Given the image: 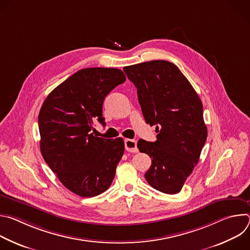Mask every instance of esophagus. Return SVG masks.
I'll return each mask as SVG.
<instances>
[{
    "label": "esophagus",
    "instance_id": "esophagus-1",
    "mask_svg": "<svg viewBox=\"0 0 250 250\" xmlns=\"http://www.w3.org/2000/svg\"><path fill=\"white\" fill-rule=\"evenodd\" d=\"M125 150H127L128 152H137V146H136V140L133 139H125Z\"/></svg>",
    "mask_w": 250,
    "mask_h": 250
}]
</instances>
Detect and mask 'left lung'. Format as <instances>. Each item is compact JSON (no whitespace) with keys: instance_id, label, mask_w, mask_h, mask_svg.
<instances>
[{"instance_id":"left-lung-1","label":"left lung","mask_w":250,"mask_h":250,"mask_svg":"<svg viewBox=\"0 0 250 250\" xmlns=\"http://www.w3.org/2000/svg\"><path fill=\"white\" fill-rule=\"evenodd\" d=\"M124 71L137 89L146 123L155 125L158 133L154 142H137L139 151L152 158L146 179L162 193H179L208 135L202 102L179 68L169 61H147Z\"/></svg>"}]
</instances>
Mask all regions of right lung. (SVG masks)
<instances>
[{
    "label": "right lung",
    "mask_w": 250,
    "mask_h": 250,
    "mask_svg": "<svg viewBox=\"0 0 250 250\" xmlns=\"http://www.w3.org/2000/svg\"><path fill=\"white\" fill-rule=\"evenodd\" d=\"M125 81L117 68L81 69L57 86L42 105V157L59 181L78 196H98L114 180L124 140L98 137L91 130L96 121L104 124L105 96Z\"/></svg>",
    "instance_id": "add662e5"
}]
</instances>
